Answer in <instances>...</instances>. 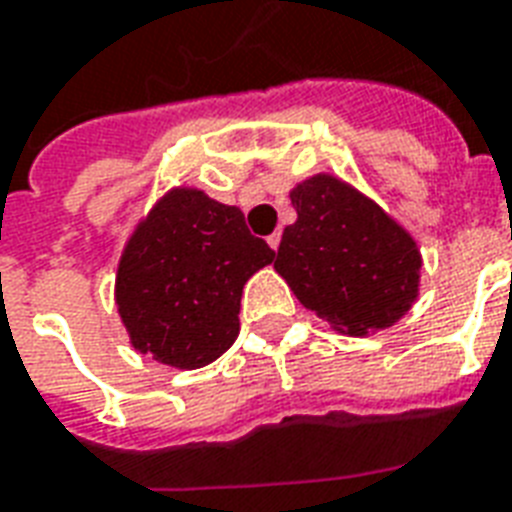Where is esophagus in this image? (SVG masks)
Segmentation results:
<instances>
[{
  "label": "esophagus",
  "instance_id": "esophagus-1",
  "mask_svg": "<svg viewBox=\"0 0 512 512\" xmlns=\"http://www.w3.org/2000/svg\"><path fill=\"white\" fill-rule=\"evenodd\" d=\"M267 243L272 251H277V248H280V232H272V235L267 237Z\"/></svg>",
  "mask_w": 512,
  "mask_h": 512
}]
</instances>
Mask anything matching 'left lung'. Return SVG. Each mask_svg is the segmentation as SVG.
<instances>
[{
    "mask_svg": "<svg viewBox=\"0 0 512 512\" xmlns=\"http://www.w3.org/2000/svg\"><path fill=\"white\" fill-rule=\"evenodd\" d=\"M291 202L296 221L285 227L275 269L296 299L352 336L398 323L419 293L414 237L366 194L326 173L301 181Z\"/></svg>",
    "mask_w": 512,
    "mask_h": 512,
    "instance_id": "left-lung-1",
    "label": "left lung"
}]
</instances>
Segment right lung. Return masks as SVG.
<instances>
[{"label": "right lung", "mask_w": 512, "mask_h": 512, "mask_svg": "<svg viewBox=\"0 0 512 512\" xmlns=\"http://www.w3.org/2000/svg\"><path fill=\"white\" fill-rule=\"evenodd\" d=\"M275 251L235 205L170 189L130 235L117 267V310L130 344L165 366L202 368L240 334V296Z\"/></svg>", "instance_id": "right-lung-1"}]
</instances>
